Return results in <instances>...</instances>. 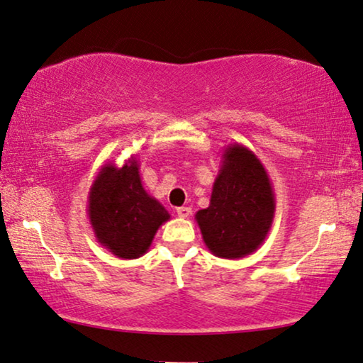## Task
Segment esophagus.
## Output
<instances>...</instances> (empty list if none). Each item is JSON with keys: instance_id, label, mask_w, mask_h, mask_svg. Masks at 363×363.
<instances>
[{"instance_id": "34e87169", "label": "esophagus", "mask_w": 363, "mask_h": 363, "mask_svg": "<svg viewBox=\"0 0 363 363\" xmlns=\"http://www.w3.org/2000/svg\"><path fill=\"white\" fill-rule=\"evenodd\" d=\"M177 215L180 218H188L191 215V208L190 206H180L177 208Z\"/></svg>"}]
</instances>
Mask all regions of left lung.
Segmentation results:
<instances>
[{
  "label": "left lung",
  "instance_id": "left-lung-1",
  "mask_svg": "<svg viewBox=\"0 0 363 363\" xmlns=\"http://www.w3.org/2000/svg\"><path fill=\"white\" fill-rule=\"evenodd\" d=\"M276 198L259 158L241 143H230L221 155L210 206L195 220L211 255L240 259L264 242L272 226Z\"/></svg>",
  "mask_w": 363,
  "mask_h": 363
}]
</instances>
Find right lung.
<instances>
[{"label":"right lung","instance_id":"1","mask_svg":"<svg viewBox=\"0 0 363 363\" xmlns=\"http://www.w3.org/2000/svg\"><path fill=\"white\" fill-rule=\"evenodd\" d=\"M133 155L122 167L106 163L87 196V216L97 242L121 259L145 255L158 228L170 220L165 206L145 191Z\"/></svg>","mask_w":363,"mask_h":363}]
</instances>
